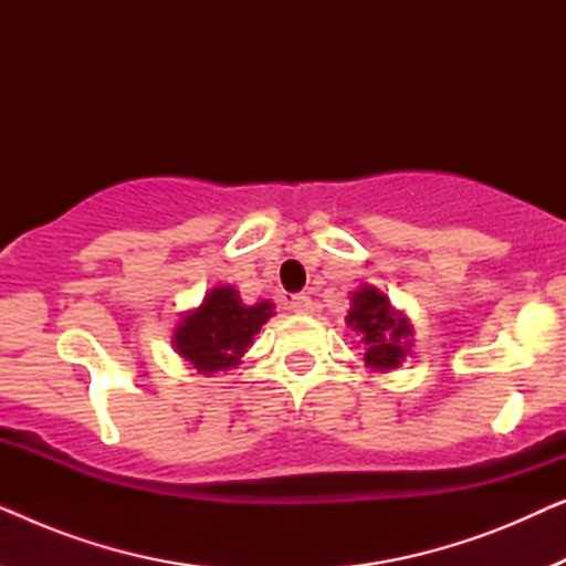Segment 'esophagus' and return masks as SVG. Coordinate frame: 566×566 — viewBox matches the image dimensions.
I'll return each instance as SVG.
<instances>
[{"mask_svg":"<svg viewBox=\"0 0 566 566\" xmlns=\"http://www.w3.org/2000/svg\"><path fill=\"white\" fill-rule=\"evenodd\" d=\"M289 308H291V312H296V314H312L314 312V301L308 296H293L289 301Z\"/></svg>","mask_w":566,"mask_h":566,"instance_id":"34e87169","label":"esophagus"}]
</instances>
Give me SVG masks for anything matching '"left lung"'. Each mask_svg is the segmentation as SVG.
<instances>
[{
    "label": "left lung",
    "instance_id": "left-lung-1",
    "mask_svg": "<svg viewBox=\"0 0 566 566\" xmlns=\"http://www.w3.org/2000/svg\"><path fill=\"white\" fill-rule=\"evenodd\" d=\"M347 327L363 347V360L376 374H389L401 368V363L412 358L415 327L391 298L376 285L363 283L353 291L350 312L345 316Z\"/></svg>",
    "mask_w": 566,
    "mask_h": 566
}]
</instances>
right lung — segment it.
Here are the masks:
<instances>
[{
  "label": "right lung",
  "instance_id": "right-lung-1",
  "mask_svg": "<svg viewBox=\"0 0 566 566\" xmlns=\"http://www.w3.org/2000/svg\"><path fill=\"white\" fill-rule=\"evenodd\" d=\"M275 314L268 298L244 304L234 285H213L196 308H188L172 332L175 353L198 374H227L242 366L262 324Z\"/></svg>",
  "mask_w": 566,
  "mask_h": 566
}]
</instances>
